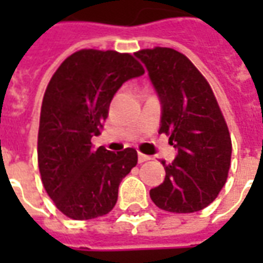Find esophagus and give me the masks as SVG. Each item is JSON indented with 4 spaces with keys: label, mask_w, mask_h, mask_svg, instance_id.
<instances>
[{
    "label": "esophagus",
    "mask_w": 263,
    "mask_h": 263,
    "mask_svg": "<svg viewBox=\"0 0 263 263\" xmlns=\"http://www.w3.org/2000/svg\"><path fill=\"white\" fill-rule=\"evenodd\" d=\"M149 159H151V156H148V155H143L141 154V152L138 154V162H139V163H143V162H146V160Z\"/></svg>",
    "instance_id": "obj_1"
}]
</instances>
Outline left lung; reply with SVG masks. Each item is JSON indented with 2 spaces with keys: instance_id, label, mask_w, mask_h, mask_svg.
<instances>
[{
  "instance_id": "obj_1",
  "label": "left lung",
  "mask_w": 263,
  "mask_h": 263,
  "mask_svg": "<svg viewBox=\"0 0 263 263\" xmlns=\"http://www.w3.org/2000/svg\"><path fill=\"white\" fill-rule=\"evenodd\" d=\"M148 69L162 103L159 134L169 135L176 159L165 166V180L149 194L159 209L194 213L224 187L232 143L226 118L209 81L187 56L171 48L135 52Z\"/></svg>"
}]
</instances>
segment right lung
Segmentation results:
<instances>
[{"label":"right lung","mask_w":263,"mask_h":263,"mask_svg":"<svg viewBox=\"0 0 263 263\" xmlns=\"http://www.w3.org/2000/svg\"><path fill=\"white\" fill-rule=\"evenodd\" d=\"M145 73L132 54L81 49L54 71L43 96L37 165L43 187L69 218L91 220L108 214L121 180L135 167L134 148L94 149L108 117L109 103L129 79Z\"/></svg>","instance_id":"add662e5"}]
</instances>
